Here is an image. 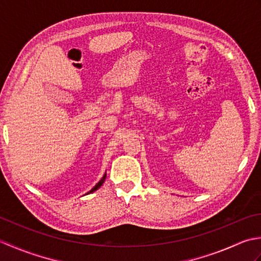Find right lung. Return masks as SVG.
Returning a JSON list of instances; mask_svg holds the SVG:
<instances>
[{
	"instance_id": "1",
	"label": "right lung",
	"mask_w": 261,
	"mask_h": 261,
	"mask_svg": "<svg viewBox=\"0 0 261 261\" xmlns=\"http://www.w3.org/2000/svg\"><path fill=\"white\" fill-rule=\"evenodd\" d=\"M105 177H107V174H104V176L102 177V179H101V180H99V181L97 182V184H96L95 186H94V187L92 188V190H91L90 192H88L87 194H90V193H93L94 191H96V190H97V188H99V187H101V186H102V184H103V182H104V180H105Z\"/></svg>"
}]
</instances>
